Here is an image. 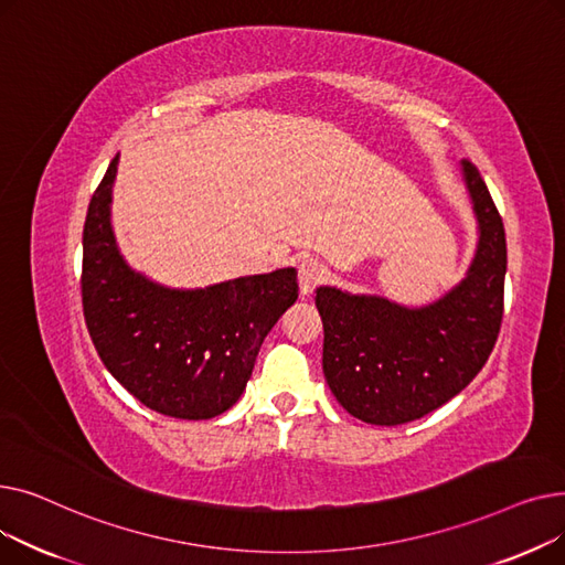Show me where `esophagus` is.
<instances>
[{"label":"esophagus","instance_id":"34e87169","mask_svg":"<svg viewBox=\"0 0 565 565\" xmlns=\"http://www.w3.org/2000/svg\"><path fill=\"white\" fill-rule=\"evenodd\" d=\"M324 275H328V270H324V265L318 258H305L298 265V279H300L302 295L313 292V288L324 281Z\"/></svg>","mask_w":565,"mask_h":565}]
</instances>
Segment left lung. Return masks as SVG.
<instances>
[{"mask_svg": "<svg viewBox=\"0 0 565 565\" xmlns=\"http://www.w3.org/2000/svg\"><path fill=\"white\" fill-rule=\"evenodd\" d=\"M479 217V249L447 298L405 309L318 288L322 371L337 401L366 424L398 426L437 409L486 366L503 318L507 231L477 164L462 162Z\"/></svg>", "mask_w": 565, "mask_h": 565, "instance_id": "left-lung-1", "label": "left lung"}]
</instances>
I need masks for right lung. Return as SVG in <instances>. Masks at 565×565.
Instances as JSON below:
<instances>
[{
  "label": "right lung",
  "instance_id": "1",
  "mask_svg": "<svg viewBox=\"0 0 565 565\" xmlns=\"http://www.w3.org/2000/svg\"><path fill=\"white\" fill-rule=\"evenodd\" d=\"M118 156L82 231V309L107 371L167 417L211 419L241 398L263 339L298 300L295 267L203 290H169L132 273L109 228Z\"/></svg>",
  "mask_w": 565,
  "mask_h": 565
}]
</instances>
